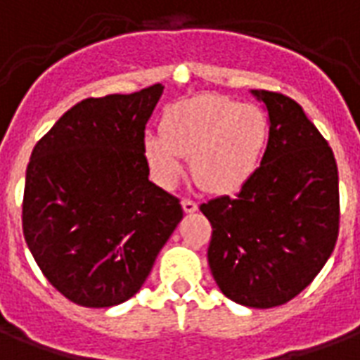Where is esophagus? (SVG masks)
I'll list each match as a JSON object with an SVG mask.
<instances>
[{"mask_svg": "<svg viewBox=\"0 0 360 360\" xmlns=\"http://www.w3.org/2000/svg\"><path fill=\"white\" fill-rule=\"evenodd\" d=\"M182 209L184 212H195L198 211V203L191 201V199H182Z\"/></svg>", "mask_w": 360, "mask_h": 360, "instance_id": "obj_1", "label": "esophagus"}]
</instances>
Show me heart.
<instances>
[{"mask_svg": "<svg viewBox=\"0 0 360 360\" xmlns=\"http://www.w3.org/2000/svg\"><path fill=\"white\" fill-rule=\"evenodd\" d=\"M269 136L264 112L224 96H201L172 105L161 134H149L143 153L155 178L174 184L191 157L195 182L211 193L240 190L263 159Z\"/></svg>", "mask_w": 360, "mask_h": 360, "instance_id": "obj_1", "label": "heart"}]
</instances>
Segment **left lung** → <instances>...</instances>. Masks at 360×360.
<instances>
[{
	"label": "left lung",
	"instance_id": "left-lung-1",
	"mask_svg": "<svg viewBox=\"0 0 360 360\" xmlns=\"http://www.w3.org/2000/svg\"><path fill=\"white\" fill-rule=\"evenodd\" d=\"M269 111L261 167L234 198L199 207L212 226L207 259L220 291L255 309L284 305L311 284L340 232L332 148L284 94L253 90Z\"/></svg>",
	"mask_w": 360,
	"mask_h": 360
}]
</instances>
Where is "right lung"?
<instances>
[{
	"label": "right lung",
	"mask_w": 360,
	"mask_h": 360,
	"mask_svg": "<svg viewBox=\"0 0 360 360\" xmlns=\"http://www.w3.org/2000/svg\"><path fill=\"white\" fill-rule=\"evenodd\" d=\"M88 97L70 107L32 149L22 232L44 276L76 305H119L146 282L184 212L149 182L146 124L161 99Z\"/></svg>",
	"instance_id": "add662e5"
}]
</instances>
